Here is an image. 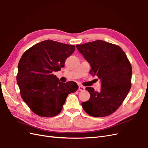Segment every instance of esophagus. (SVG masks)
<instances>
[{
	"label": "esophagus",
	"mask_w": 148,
	"mask_h": 148,
	"mask_svg": "<svg viewBox=\"0 0 148 148\" xmlns=\"http://www.w3.org/2000/svg\"><path fill=\"white\" fill-rule=\"evenodd\" d=\"M79 90H80V91H84V90H85V87L82 86V85H79Z\"/></svg>",
	"instance_id": "obj_1"
}]
</instances>
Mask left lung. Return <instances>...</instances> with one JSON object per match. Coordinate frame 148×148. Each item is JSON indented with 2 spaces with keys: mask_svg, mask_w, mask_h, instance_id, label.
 <instances>
[{
  "mask_svg": "<svg viewBox=\"0 0 148 148\" xmlns=\"http://www.w3.org/2000/svg\"><path fill=\"white\" fill-rule=\"evenodd\" d=\"M76 47L91 66L90 73L101 82L98 92L85 88L90 97L82 103L84 110L95 117L110 115L121 105L131 88L132 69L127 55L119 46L101 40Z\"/></svg>",
  "mask_w": 148,
  "mask_h": 148,
  "instance_id": "8db88e82",
  "label": "left lung"
}]
</instances>
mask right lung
Masks as SVG:
<instances>
[{
    "label": "right lung",
    "mask_w": 148,
    "mask_h": 148,
    "mask_svg": "<svg viewBox=\"0 0 148 148\" xmlns=\"http://www.w3.org/2000/svg\"><path fill=\"white\" fill-rule=\"evenodd\" d=\"M74 50V45L46 40L22 55L18 66L17 83L23 101L37 115L56 116L68 95L77 90L75 82H61L53 74L64 68L66 60Z\"/></svg>",
    "instance_id": "add662e5"
}]
</instances>
